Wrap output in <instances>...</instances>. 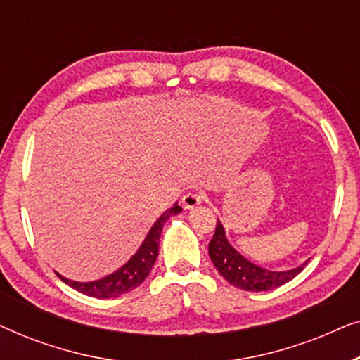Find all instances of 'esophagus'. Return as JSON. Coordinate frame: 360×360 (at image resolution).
<instances>
[{
  "label": "esophagus",
  "mask_w": 360,
  "mask_h": 360,
  "mask_svg": "<svg viewBox=\"0 0 360 360\" xmlns=\"http://www.w3.org/2000/svg\"><path fill=\"white\" fill-rule=\"evenodd\" d=\"M203 200H205V196H203V193H200V191H188V193L181 198V203H184L185 210H191V208H195V206H198Z\"/></svg>",
  "instance_id": "34e87169"
}]
</instances>
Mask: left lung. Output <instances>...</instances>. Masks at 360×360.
I'll use <instances>...</instances> for the list:
<instances>
[{
	"label": "left lung",
	"instance_id": "8db88e82",
	"mask_svg": "<svg viewBox=\"0 0 360 360\" xmlns=\"http://www.w3.org/2000/svg\"><path fill=\"white\" fill-rule=\"evenodd\" d=\"M208 254L211 262L218 269V272L228 280L231 285L238 287L245 292H267L277 287H282L290 280H293L304 269L300 265L297 269L285 270V272H274L259 267L248 259L243 257L233 245L228 243L224 234L223 224L216 223V231L213 239L210 240Z\"/></svg>",
	"mask_w": 360,
	"mask_h": 360
}]
</instances>
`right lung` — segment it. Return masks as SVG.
Wrapping results in <instances>:
<instances>
[{
	"mask_svg": "<svg viewBox=\"0 0 360 360\" xmlns=\"http://www.w3.org/2000/svg\"><path fill=\"white\" fill-rule=\"evenodd\" d=\"M180 211L181 208L176 203L172 206L170 210H167L165 213L155 221L154 226H152L149 234H147V238L144 239V243H142L139 250L132 255L129 262L122 265V267L120 270H116L115 274L108 275V277L101 280L85 282V283L73 282V280H68L65 277H62V275H58V277H60L62 282H65L68 287L75 288L77 292L88 295V297L116 298L127 292H131V290L139 287V285L144 282L152 267H154L157 255H159V240H160L162 228H164L165 221L169 219L172 214L180 213Z\"/></svg>",
	"mask_w": 360,
	"mask_h": 360,
	"instance_id": "right-lung-1",
	"label": "right lung"
}]
</instances>
